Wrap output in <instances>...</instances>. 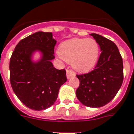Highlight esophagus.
Listing matches in <instances>:
<instances>
[{
	"label": "esophagus",
	"mask_w": 134,
	"mask_h": 134,
	"mask_svg": "<svg viewBox=\"0 0 134 134\" xmlns=\"http://www.w3.org/2000/svg\"><path fill=\"white\" fill-rule=\"evenodd\" d=\"M75 73L74 71H73L72 70H67L66 71V77L68 79H70L71 78L75 76Z\"/></svg>",
	"instance_id": "esophagus-1"
}]
</instances>
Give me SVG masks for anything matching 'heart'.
I'll use <instances>...</instances> for the list:
<instances>
[{
    "mask_svg": "<svg viewBox=\"0 0 134 134\" xmlns=\"http://www.w3.org/2000/svg\"><path fill=\"white\" fill-rule=\"evenodd\" d=\"M99 44L92 38L71 39L60 44L59 54L67 62H71L75 71L86 72L94 68L98 60Z\"/></svg>",
    "mask_w": 134,
    "mask_h": 134,
    "instance_id": "heart-1",
    "label": "heart"
}]
</instances>
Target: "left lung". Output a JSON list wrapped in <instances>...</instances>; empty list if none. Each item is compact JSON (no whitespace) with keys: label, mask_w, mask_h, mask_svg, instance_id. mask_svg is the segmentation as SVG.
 <instances>
[{"label":"left lung","mask_w":134,"mask_h":134,"mask_svg":"<svg viewBox=\"0 0 134 134\" xmlns=\"http://www.w3.org/2000/svg\"><path fill=\"white\" fill-rule=\"evenodd\" d=\"M98 43L102 53L92 71L77 75L80 85L76 97L85 106H104L115 97L123 82V61L116 45L97 34H90Z\"/></svg>","instance_id":"left-lung-1"}]
</instances>
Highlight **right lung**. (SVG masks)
Here are the masks:
<instances>
[{"instance_id": "1", "label": "right lung", "mask_w": 134, "mask_h": 134, "mask_svg": "<svg viewBox=\"0 0 134 134\" xmlns=\"http://www.w3.org/2000/svg\"><path fill=\"white\" fill-rule=\"evenodd\" d=\"M56 41L52 32H37L19 42L10 60V80L18 98L33 110H44L56 102L59 88L67 81L66 71L54 68ZM36 52L40 59L33 60Z\"/></svg>"}]
</instances>
